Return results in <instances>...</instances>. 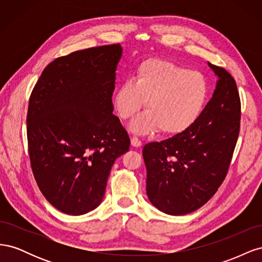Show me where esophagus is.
Returning a JSON list of instances; mask_svg holds the SVG:
<instances>
[{
	"instance_id": "obj_1",
	"label": "esophagus",
	"mask_w": 262,
	"mask_h": 262,
	"mask_svg": "<svg viewBox=\"0 0 262 262\" xmlns=\"http://www.w3.org/2000/svg\"><path fill=\"white\" fill-rule=\"evenodd\" d=\"M131 145L134 146V147H139V146L142 145V142L137 137H133L131 139Z\"/></svg>"
}]
</instances>
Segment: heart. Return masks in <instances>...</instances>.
<instances>
[{
	"label": "heart",
	"instance_id": "obj_1",
	"mask_svg": "<svg viewBox=\"0 0 262 262\" xmlns=\"http://www.w3.org/2000/svg\"><path fill=\"white\" fill-rule=\"evenodd\" d=\"M207 76L176 63L152 58L141 62L132 80L117 87L114 105L123 120L144 105L147 112L130 123V129L145 134L160 129L164 136H178L200 118L209 99Z\"/></svg>",
	"mask_w": 262,
	"mask_h": 262
}]
</instances>
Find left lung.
I'll return each mask as SVG.
<instances>
[{
    "instance_id": "left-lung-1",
    "label": "left lung",
    "mask_w": 262,
    "mask_h": 262,
    "mask_svg": "<svg viewBox=\"0 0 262 262\" xmlns=\"http://www.w3.org/2000/svg\"><path fill=\"white\" fill-rule=\"evenodd\" d=\"M209 67L216 89L198 121L184 133L143 147L146 194L158 210L184 215L201 208L225 179L241 126V99L233 76Z\"/></svg>"
}]
</instances>
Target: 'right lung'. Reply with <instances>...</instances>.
Listing matches in <instances>:
<instances>
[{
    "mask_svg": "<svg viewBox=\"0 0 262 262\" xmlns=\"http://www.w3.org/2000/svg\"><path fill=\"white\" fill-rule=\"evenodd\" d=\"M119 43L53 60L31 92L27 113L30 165L40 191L59 211L81 215L105 195L115 161L130 139L113 115Z\"/></svg>",
    "mask_w": 262,
    "mask_h": 262,
    "instance_id": "obj_1",
    "label": "right lung"
}]
</instances>
